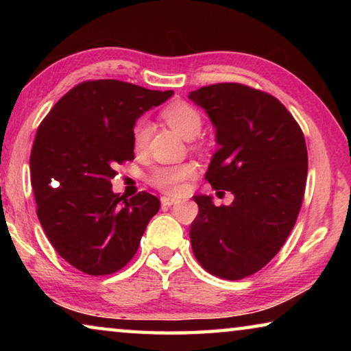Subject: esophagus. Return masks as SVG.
I'll return each mask as SVG.
<instances>
[{"label":"esophagus","mask_w":351,"mask_h":351,"mask_svg":"<svg viewBox=\"0 0 351 351\" xmlns=\"http://www.w3.org/2000/svg\"><path fill=\"white\" fill-rule=\"evenodd\" d=\"M175 203H176L175 198H170V197H162V198H161V204H162L164 207H170V206H173Z\"/></svg>","instance_id":"34e87169"}]
</instances>
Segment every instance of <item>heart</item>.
Masks as SVG:
<instances>
[{
  "label": "heart",
  "mask_w": 351,
  "mask_h": 351,
  "mask_svg": "<svg viewBox=\"0 0 351 351\" xmlns=\"http://www.w3.org/2000/svg\"><path fill=\"white\" fill-rule=\"evenodd\" d=\"M162 117L171 128L184 138H193L201 132L203 127V116L187 102H173L162 110ZM150 138V122L147 119H139L133 130V142L136 150H142ZM197 173V165L192 162L175 164V165H158L148 175V182L164 193L178 195L184 187L182 182Z\"/></svg>",
  "instance_id": "heart-1"
}]
</instances>
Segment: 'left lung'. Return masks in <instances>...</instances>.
Instances as JSON below:
<instances>
[{"label":"left lung","mask_w":351,"mask_h":351,"mask_svg":"<svg viewBox=\"0 0 351 351\" xmlns=\"http://www.w3.org/2000/svg\"><path fill=\"white\" fill-rule=\"evenodd\" d=\"M189 97L217 128L206 180L235 197L218 207L193 197L192 249L212 276L240 280L268 265L294 228L308 173L305 136L280 100L243 83H215Z\"/></svg>","instance_id":"1"}]
</instances>
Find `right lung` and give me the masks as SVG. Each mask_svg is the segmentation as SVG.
<instances>
[{
	"mask_svg": "<svg viewBox=\"0 0 351 351\" xmlns=\"http://www.w3.org/2000/svg\"><path fill=\"white\" fill-rule=\"evenodd\" d=\"M173 91L102 79L75 85L41 121L31 152L37 215L62 258L88 276L121 271L138 251L159 199L112 193L117 165L134 159L133 127Z\"/></svg>",
	"mask_w": 351,
	"mask_h": 351,
	"instance_id": "right-lung-1",
	"label": "right lung"
}]
</instances>
